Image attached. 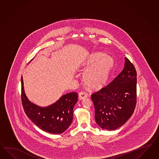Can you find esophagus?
<instances>
[{
  "label": "esophagus",
  "instance_id": "34e87169",
  "mask_svg": "<svg viewBox=\"0 0 159 159\" xmlns=\"http://www.w3.org/2000/svg\"><path fill=\"white\" fill-rule=\"evenodd\" d=\"M87 97V93L82 91L79 94V100H83Z\"/></svg>",
  "mask_w": 159,
  "mask_h": 159
}]
</instances>
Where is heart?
<instances>
[{"mask_svg":"<svg viewBox=\"0 0 159 159\" xmlns=\"http://www.w3.org/2000/svg\"><path fill=\"white\" fill-rule=\"evenodd\" d=\"M114 65V60L102 52L90 54L83 63L84 81L90 89H99L106 84L110 70Z\"/></svg>","mask_w":159,"mask_h":159,"instance_id":"1","label":"heart"}]
</instances>
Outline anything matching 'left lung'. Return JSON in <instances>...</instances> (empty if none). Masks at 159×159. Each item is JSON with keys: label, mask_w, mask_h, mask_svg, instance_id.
Returning <instances> with one entry per match:
<instances>
[{"label": "left lung", "mask_w": 159, "mask_h": 159, "mask_svg": "<svg viewBox=\"0 0 159 159\" xmlns=\"http://www.w3.org/2000/svg\"><path fill=\"white\" fill-rule=\"evenodd\" d=\"M137 72L125 58L123 70L104 88L92 94L95 119L103 129L116 130L131 117L136 107Z\"/></svg>", "instance_id": "1"}]
</instances>
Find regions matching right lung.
I'll return each instance as SVG.
<instances>
[{"instance_id":"add662e5","label":"right lung","mask_w":159,"mask_h":159,"mask_svg":"<svg viewBox=\"0 0 159 159\" xmlns=\"http://www.w3.org/2000/svg\"><path fill=\"white\" fill-rule=\"evenodd\" d=\"M21 83L22 102L29 118L45 132L54 134L65 132L72 122L73 108L78 101V93L75 92L66 93L53 104L41 107L27 98L24 90L22 76Z\"/></svg>"}]
</instances>
